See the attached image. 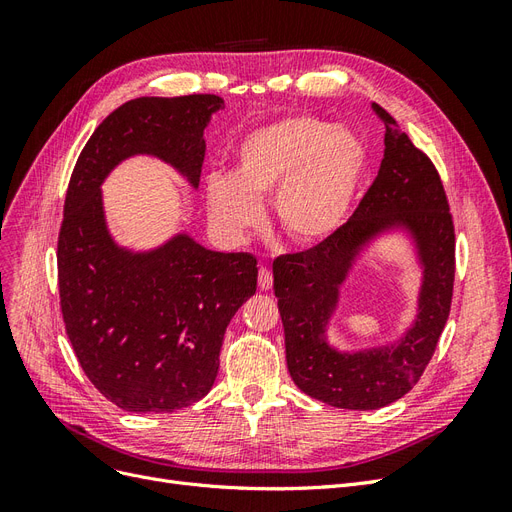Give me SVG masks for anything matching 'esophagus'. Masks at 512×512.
I'll return each instance as SVG.
<instances>
[{
	"label": "esophagus",
	"mask_w": 512,
	"mask_h": 512,
	"mask_svg": "<svg viewBox=\"0 0 512 512\" xmlns=\"http://www.w3.org/2000/svg\"><path fill=\"white\" fill-rule=\"evenodd\" d=\"M258 286H260V290L273 288V273L267 267H260V271H258Z\"/></svg>",
	"instance_id": "1"
}]
</instances>
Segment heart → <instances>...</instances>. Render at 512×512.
I'll return each mask as SVG.
<instances>
[{"instance_id":"1","label":"heart","mask_w":512,"mask_h":512,"mask_svg":"<svg viewBox=\"0 0 512 512\" xmlns=\"http://www.w3.org/2000/svg\"><path fill=\"white\" fill-rule=\"evenodd\" d=\"M367 170L365 145L350 130L316 117H286L247 132L232 173L205 181V205L218 235L239 243L262 222L273 194L275 220L301 247L329 241L348 220Z\"/></svg>"}]
</instances>
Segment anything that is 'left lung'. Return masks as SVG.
<instances>
[{
	"mask_svg": "<svg viewBox=\"0 0 512 512\" xmlns=\"http://www.w3.org/2000/svg\"><path fill=\"white\" fill-rule=\"evenodd\" d=\"M374 111L386 128L384 158L361 205L329 241L273 262L290 378L305 395L344 410L384 408L418 382L451 312L455 280V228L438 170L382 106ZM389 236L407 241L422 273L415 320L391 345L337 349L328 327L341 288L368 247Z\"/></svg>",
	"mask_w": 512,
	"mask_h": 512,
	"instance_id": "obj_1",
	"label": "left lung"
}]
</instances>
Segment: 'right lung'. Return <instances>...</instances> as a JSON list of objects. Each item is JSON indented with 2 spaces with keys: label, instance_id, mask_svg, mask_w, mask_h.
Returning a JSON list of instances; mask_svg holds the SVG:
<instances>
[{
  "label": "right lung",
  "instance_id": "1",
  "mask_svg": "<svg viewBox=\"0 0 512 512\" xmlns=\"http://www.w3.org/2000/svg\"><path fill=\"white\" fill-rule=\"evenodd\" d=\"M220 96L136 98L91 134L70 177L57 243L66 333L91 384L136 414L203 399L220 369L224 333L256 292V258L213 252L188 230L149 250L108 230L102 183L130 158H156L196 190L205 128Z\"/></svg>",
  "mask_w": 512,
  "mask_h": 512
}]
</instances>
